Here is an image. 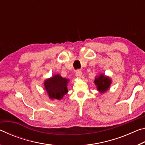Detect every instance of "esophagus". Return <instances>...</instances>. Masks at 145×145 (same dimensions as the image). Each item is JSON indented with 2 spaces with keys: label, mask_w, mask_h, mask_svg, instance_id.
I'll return each instance as SVG.
<instances>
[{
  "label": "esophagus",
  "mask_w": 145,
  "mask_h": 145,
  "mask_svg": "<svg viewBox=\"0 0 145 145\" xmlns=\"http://www.w3.org/2000/svg\"><path fill=\"white\" fill-rule=\"evenodd\" d=\"M82 72H81V70H76V72H75V75H76V76H77V77H80L82 76Z\"/></svg>",
  "instance_id": "1"
}]
</instances>
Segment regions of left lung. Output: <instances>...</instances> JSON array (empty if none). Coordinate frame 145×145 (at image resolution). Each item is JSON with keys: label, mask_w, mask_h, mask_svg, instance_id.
I'll list each match as a JSON object with an SVG mask.
<instances>
[{"label": "left lung", "mask_w": 145, "mask_h": 145, "mask_svg": "<svg viewBox=\"0 0 145 145\" xmlns=\"http://www.w3.org/2000/svg\"><path fill=\"white\" fill-rule=\"evenodd\" d=\"M95 84L97 85V89L101 93H104L108 89L111 85V78L105 77L104 75H100L99 77L95 78Z\"/></svg>", "instance_id": "obj_1"}]
</instances>
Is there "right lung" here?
<instances>
[{"instance_id": "add662e5", "label": "right lung", "mask_w": 145, "mask_h": 145, "mask_svg": "<svg viewBox=\"0 0 145 145\" xmlns=\"http://www.w3.org/2000/svg\"><path fill=\"white\" fill-rule=\"evenodd\" d=\"M68 80L59 75H56L45 82V88L51 99L61 100L67 93Z\"/></svg>"}]
</instances>
